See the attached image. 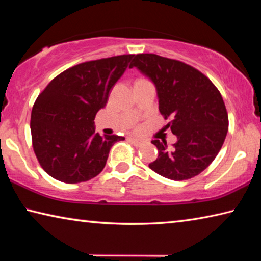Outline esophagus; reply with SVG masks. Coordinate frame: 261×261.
Masks as SVG:
<instances>
[{
	"label": "esophagus",
	"instance_id": "obj_1",
	"mask_svg": "<svg viewBox=\"0 0 261 261\" xmlns=\"http://www.w3.org/2000/svg\"><path fill=\"white\" fill-rule=\"evenodd\" d=\"M130 143L134 145V146H136V147H140L141 145L144 144L143 141L139 140V139H137V138H130Z\"/></svg>",
	"mask_w": 261,
	"mask_h": 261
}]
</instances>
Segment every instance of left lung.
I'll return each instance as SVG.
<instances>
[{"instance_id":"obj_1","label":"left lung","mask_w":261,"mask_h":261,"mask_svg":"<svg viewBox=\"0 0 261 261\" xmlns=\"http://www.w3.org/2000/svg\"><path fill=\"white\" fill-rule=\"evenodd\" d=\"M151 79L159 110L171 118L166 125L177 137L173 148L152 140L159 155L148 167L173 180L199 175L218 155L228 132V114L218 88L205 74L180 61L138 54L130 64Z\"/></svg>"}]
</instances>
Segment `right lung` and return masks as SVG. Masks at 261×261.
Returning <instances> with one entry per match:
<instances>
[{"mask_svg":"<svg viewBox=\"0 0 261 261\" xmlns=\"http://www.w3.org/2000/svg\"><path fill=\"white\" fill-rule=\"evenodd\" d=\"M134 55L85 62L65 70L35 100L31 134L43 170L64 183L95 177L113 145L124 137L95 134L94 118Z\"/></svg>","mask_w":261,"mask_h":261,"instance_id":"1","label":"right lung"}]
</instances>
